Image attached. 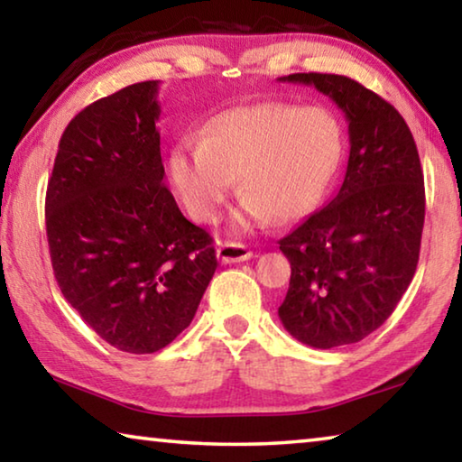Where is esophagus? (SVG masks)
<instances>
[{
    "label": "esophagus",
    "instance_id": "1",
    "mask_svg": "<svg viewBox=\"0 0 462 462\" xmlns=\"http://www.w3.org/2000/svg\"><path fill=\"white\" fill-rule=\"evenodd\" d=\"M253 257V251L240 243H222L217 246V259L224 263V265H230V263H243Z\"/></svg>",
    "mask_w": 462,
    "mask_h": 462
}]
</instances>
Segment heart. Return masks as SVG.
I'll use <instances>...</instances> for the list:
<instances>
[{
  "mask_svg": "<svg viewBox=\"0 0 462 462\" xmlns=\"http://www.w3.org/2000/svg\"><path fill=\"white\" fill-rule=\"evenodd\" d=\"M343 153L341 127L320 106L259 102L217 113L203 139L187 137L171 153V177L199 222H216L240 179L246 197L236 228L277 217L296 222L323 201Z\"/></svg>",
  "mask_w": 462,
  "mask_h": 462,
  "instance_id": "obj_1",
  "label": "heart"
}]
</instances>
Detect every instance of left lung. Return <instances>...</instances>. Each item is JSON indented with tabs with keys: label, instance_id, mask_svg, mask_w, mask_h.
<instances>
[{
	"label": "left lung",
	"instance_id": "8db88e82",
	"mask_svg": "<svg viewBox=\"0 0 462 462\" xmlns=\"http://www.w3.org/2000/svg\"><path fill=\"white\" fill-rule=\"evenodd\" d=\"M347 119L349 158L339 191L280 240L290 288L277 314L317 349L362 341L397 309L420 261L426 191L415 142L397 108L356 79L291 73Z\"/></svg>",
	"mask_w": 462,
	"mask_h": 462
}]
</instances>
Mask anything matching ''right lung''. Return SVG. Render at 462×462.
Here are the masks:
<instances>
[{"mask_svg":"<svg viewBox=\"0 0 462 462\" xmlns=\"http://www.w3.org/2000/svg\"><path fill=\"white\" fill-rule=\"evenodd\" d=\"M160 82L131 84L65 127L45 201L55 280L102 339L153 354L191 325L214 240L164 185Z\"/></svg>","mask_w":462,"mask_h":462,"instance_id":"add662e5","label":"right lung"}]
</instances>
